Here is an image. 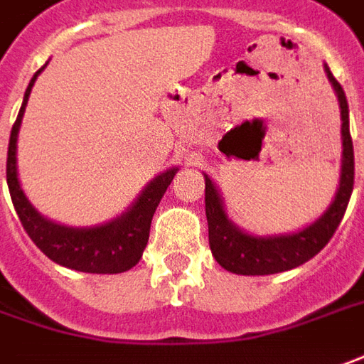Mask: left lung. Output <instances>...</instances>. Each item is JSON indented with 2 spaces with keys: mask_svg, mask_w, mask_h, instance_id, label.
Masks as SVG:
<instances>
[{
  "mask_svg": "<svg viewBox=\"0 0 364 364\" xmlns=\"http://www.w3.org/2000/svg\"><path fill=\"white\" fill-rule=\"evenodd\" d=\"M331 85L335 89L341 107V135H343V159H341V181L335 199L315 223L289 235L257 237L241 231L227 217L223 199L209 175H205V215L209 225V247L215 261L235 275H273L303 265L331 241L337 231L355 183V151L348 131L347 95L337 79L325 65Z\"/></svg>",
  "mask_w": 364,
  "mask_h": 364,
  "instance_id": "1",
  "label": "left lung"
}]
</instances>
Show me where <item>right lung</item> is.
<instances>
[{
  "label": "right lung",
  "instance_id": "add662e5",
  "mask_svg": "<svg viewBox=\"0 0 364 364\" xmlns=\"http://www.w3.org/2000/svg\"><path fill=\"white\" fill-rule=\"evenodd\" d=\"M43 69V68H41ZM41 69L31 77L23 95V103L9 135L7 147V187L16 207V213L23 225L29 239L58 265L68 267L81 273L113 275L129 271L139 263L143 249L149 241V229L153 213L161 201L163 193L171 185L177 167H171L141 191L137 201L125 213L109 223L97 227H68L53 223L27 201L26 193L17 179V133L26 113L27 99Z\"/></svg>",
  "mask_w": 364,
  "mask_h": 364
}]
</instances>
